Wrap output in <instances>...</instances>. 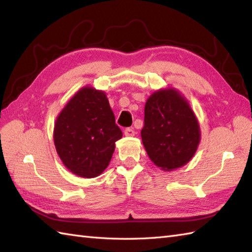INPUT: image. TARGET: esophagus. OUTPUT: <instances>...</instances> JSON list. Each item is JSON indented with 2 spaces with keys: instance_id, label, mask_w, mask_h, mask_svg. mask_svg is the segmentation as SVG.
I'll list each match as a JSON object with an SVG mask.
<instances>
[{
  "instance_id": "esophagus-1",
  "label": "esophagus",
  "mask_w": 252,
  "mask_h": 252,
  "mask_svg": "<svg viewBox=\"0 0 252 252\" xmlns=\"http://www.w3.org/2000/svg\"><path fill=\"white\" fill-rule=\"evenodd\" d=\"M135 134H136V132L134 131V128H132V127H127V128H126V131H125V135H126V136H127V137H132V136H134Z\"/></svg>"
}]
</instances>
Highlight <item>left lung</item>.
<instances>
[{
    "instance_id": "8db88e82",
    "label": "left lung",
    "mask_w": 252,
    "mask_h": 252,
    "mask_svg": "<svg viewBox=\"0 0 252 252\" xmlns=\"http://www.w3.org/2000/svg\"><path fill=\"white\" fill-rule=\"evenodd\" d=\"M140 134L148 157L164 171L188 164L201 138L189 101L172 87L159 89L148 98Z\"/></svg>"
}]
</instances>
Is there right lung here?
Returning <instances> with one entry per match:
<instances>
[{
  "instance_id": "right-lung-1",
  "label": "right lung",
  "mask_w": 252,
  "mask_h": 252,
  "mask_svg": "<svg viewBox=\"0 0 252 252\" xmlns=\"http://www.w3.org/2000/svg\"><path fill=\"white\" fill-rule=\"evenodd\" d=\"M121 137L106 94L90 86L82 87L67 102L53 131L63 164L82 178L98 177L107 168Z\"/></svg>"
}]
</instances>
